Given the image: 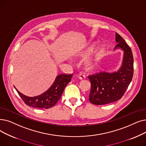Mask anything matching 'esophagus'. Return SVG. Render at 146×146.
I'll return each mask as SVG.
<instances>
[{
    "mask_svg": "<svg viewBox=\"0 0 146 146\" xmlns=\"http://www.w3.org/2000/svg\"><path fill=\"white\" fill-rule=\"evenodd\" d=\"M78 77L80 79H85V75L83 73H79L78 75Z\"/></svg>",
    "mask_w": 146,
    "mask_h": 146,
    "instance_id": "34e87169",
    "label": "esophagus"
}]
</instances>
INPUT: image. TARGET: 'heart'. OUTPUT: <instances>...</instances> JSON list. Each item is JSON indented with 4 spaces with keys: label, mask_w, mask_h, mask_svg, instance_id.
I'll list each match as a JSON object with an SVG mask.
<instances>
[{
    "label": "heart",
    "mask_w": 146,
    "mask_h": 146,
    "mask_svg": "<svg viewBox=\"0 0 146 146\" xmlns=\"http://www.w3.org/2000/svg\"><path fill=\"white\" fill-rule=\"evenodd\" d=\"M90 50H91V48H90V47H89V48H86L85 50H84L83 52H82L81 53H80L79 55L81 56H86L89 52H90ZM96 52H94V55H96ZM92 60V58H90V59H88V60L86 61V64L87 66H90V65L91 64Z\"/></svg>",
    "instance_id": "heart-1"
}]
</instances>
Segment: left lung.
<instances>
[{
    "instance_id": "8db88e82",
    "label": "left lung",
    "mask_w": 146,
    "mask_h": 146,
    "mask_svg": "<svg viewBox=\"0 0 146 146\" xmlns=\"http://www.w3.org/2000/svg\"><path fill=\"white\" fill-rule=\"evenodd\" d=\"M116 41L118 43L114 49L120 48L124 51L122 65L116 72H100L88 76L91 84L89 100L93 104L104 105L119 100L132 80L134 58L131 49L117 33Z\"/></svg>"
}]
</instances>
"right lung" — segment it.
I'll return each mask as SVG.
<instances>
[{
  "instance_id": "1",
  "label": "right lung",
  "mask_w": 146,
  "mask_h": 146,
  "mask_svg": "<svg viewBox=\"0 0 146 146\" xmlns=\"http://www.w3.org/2000/svg\"><path fill=\"white\" fill-rule=\"evenodd\" d=\"M73 74H61L56 76L52 86L40 96L29 97L24 96L15 88L19 96L27 106L40 109H47L53 107L60 99L66 86L70 82Z\"/></svg>"
}]
</instances>
